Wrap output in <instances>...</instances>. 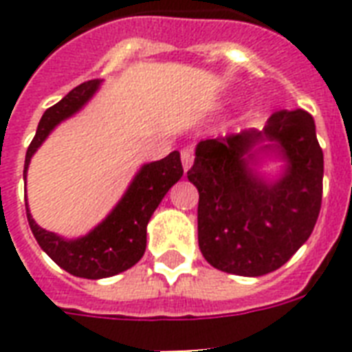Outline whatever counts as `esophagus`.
<instances>
[{
	"label": "esophagus",
	"instance_id": "esophagus-1",
	"mask_svg": "<svg viewBox=\"0 0 352 352\" xmlns=\"http://www.w3.org/2000/svg\"><path fill=\"white\" fill-rule=\"evenodd\" d=\"M181 160H182V168H184V171L190 170V166H192L193 162V151L190 148H184L181 151Z\"/></svg>",
	"mask_w": 352,
	"mask_h": 352
}]
</instances>
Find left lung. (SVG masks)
Instances as JSON below:
<instances>
[{"mask_svg": "<svg viewBox=\"0 0 352 352\" xmlns=\"http://www.w3.org/2000/svg\"><path fill=\"white\" fill-rule=\"evenodd\" d=\"M267 158L282 175L261 173ZM188 181L199 190V248L217 270L257 278L278 270L311 237L322 208L323 151L314 118L276 111L261 131L201 140Z\"/></svg>", "mask_w": 352, "mask_h": 352, "instance_id": "left-lung-1", "label": "left lung"}]
</instances>
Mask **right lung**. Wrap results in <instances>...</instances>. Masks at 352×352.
<instances>
[{"label": "right lung", "mask_w": 352, "mask_h": 352, "mask_svg": "<svg viewBox=\"0 0 352 352\" xmlns=\"http://www.w3.org/2000/svg\"><path fill=\"white\" fill-rule=\"evenodd\" d=\"M100 84L102 80H89L80 84L43 113L25 155V181L32 155L45 142V138L58 124L76 115L95 96L96 91L100 89ZM181 177L182 164L179 151H171L164 159L144 164L106 219L98 223L89 234L76 239H65L62 235L47 232L45 228L36 225L30 215L29 204L25 203L30 230L41 250L69 274L85 279L111 278L140 261L146 250V228L149 219L168 190Z\"/></svg>", "instance_id": "add662e5"}]
</instances>
